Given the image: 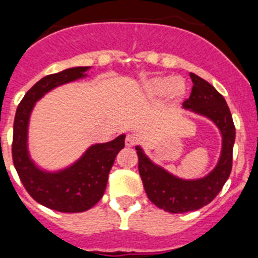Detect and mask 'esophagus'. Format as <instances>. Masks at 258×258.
<instances>
[{"instance_id":"esophagus-1","label":"esophagus","mask_w":258,"mask_h":258,"mask_svg":"<svg viewBox=\"0 0 258 258\" xmlns=\"http://www.w3.org/2000/svg\"><path fill=\"white\" fill-rule=\"evenodd\" d=\"M136 143H137L136 137L132 136V134L126 136V138H125V146H126V147H133V146H136Z\"/></svg>"}]
</instances>
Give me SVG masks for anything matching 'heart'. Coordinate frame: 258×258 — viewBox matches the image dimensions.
<instances>
[{"mask_svg": "<svg viewBox=\"0 0 258 258\" xmlns=\"http://www.w3.org/2000/svg\"><path fill=\"white\" fill-rule=\"evenodd\" d=\"M146 92L151 95L168 94L172 99H179L186 93V86L181 79L173 77H155L146 81Z\"/></svg>", "mask_w": 258, "mask_h": 258, "instance_id": "1", "label": "heart"}]
</instances>
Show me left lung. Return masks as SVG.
<instances>
[{
  "label": "left lung",
  "mask_w": 258,
  "mask_h": 258,
  "mask_svg": "<svg viewBox=\"0 0 258 258\" xmlns=\"http://www.w3.org/2000/svg\"><path fill=\"white\" fill-rule=\"evenodd\" d=\"M192 90L183 102L186 109L211 118L222 134V151L217 166L207 177L200 179L177 178L159 165H155L137 146L138 170L143 187L155 206L169 213H186L207 206L229 178L232 168V149L235 142V126L225 98L204 79L190 74Z\"/></svg>",
  "instance_id": "obj_1"
}]
</instances>
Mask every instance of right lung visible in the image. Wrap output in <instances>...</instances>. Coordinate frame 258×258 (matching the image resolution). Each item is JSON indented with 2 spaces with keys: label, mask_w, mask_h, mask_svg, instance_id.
Returning a JSON list of instances; mask_svg holds the SVG:
<instances>
[{
  "label": "right lung",
  "mask_w": 258,
  "mask_h": 258,
  "mask_svg": "<svg viewBox=\"0 0 258 258\" xmlns=\"http://www.w3.org/2000/svg\"><path fill=\"white\" fill-rule=\"evenodd\" d=\"M89 68H68L42 77L23 97L14 118L11 152L23 186L36 202L63 213L85 212L102 199L116 155L124 149L125 136L121 134L111 142L90 146L83 157L67 169L56 173L44 172L29 159L27 150L29 115L44 94L56 86L86 76Z\"/></svg>",
  "instance_id": "add662e5"
}]
</instances>
